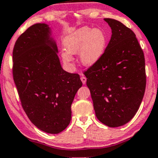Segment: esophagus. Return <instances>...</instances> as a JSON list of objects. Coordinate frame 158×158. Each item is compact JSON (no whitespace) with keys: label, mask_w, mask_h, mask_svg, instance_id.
Wrapping results in <instances>:
<instances>
[{"label":"esophagus","mask_w":158,"mask_h":158,"mask_svg":"<svg viewBox=\"0 0 158 158\" xmlns=\"http://www.w3.org/2000/svg\"><path fill=\"white\" fill-rule=\"evenodd\" d=\"M81 81L82 82V83L85 84L86 83V78H85V76H82V77H81Z\"/></svg>","instance_id":"34e87169"}]
</instances>
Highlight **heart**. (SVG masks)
<instances>
[{"label":"heart","mask_w":158,"mask_h":158,"mask_svg":"<svg viewBox=\"0 0 158 158\" xmlns=\"http://www.w3.org/2000/svg\"><path fill=\"white\" fill-rule=\"evenodd\" d=\"M107 46V36L100 29L84 27L79 28L64 40L66 52L62 53V60L66 64L72 61L71 55L79 53V63L84 66H93L101 59Z\"/></svg>","instance_id":"1"}]
</instances>
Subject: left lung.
Returning a JSON list of instances; mask_svg holds the SVG:
<instances>
[{
    "label": "left lung",
    "mask_w": 158,
    "mask_h": 158,
    "mask_svg": "<svg viewBox=\"0 0 158 158\" xmlns=\"http://www.w3.org/2000/svg\"><path fill=\"white\" fill-rule=\"evenodd\" d=\"M111 37L104 54L85 72L97 118L111 128L135 115L146 87L144 52L135 33L121 22L105 18Z\"/></svg>",
    "instance_id": "left-lung-1"
}]
</instances>
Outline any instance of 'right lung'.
I'll use <instances>...</instances> for the list:
<instances>
[{
    "label": "right lung",
    "mask_w": 158,
    "mask_h": 158,
    "mask_svg": "<svg viewBox=\"0 0 158 158\" xmlns=\"http://www.w3.org/2000/svg\"><path fill=\"white\" fill-rule=\"evenodd\" d=\"M47 23L30 27L13 50V76L22 107L41 131L58 134L69 125L71 106L82 85L79 75L62 68Z\"/></svg>",
    "instance_id": "1"
}]
</instances>
